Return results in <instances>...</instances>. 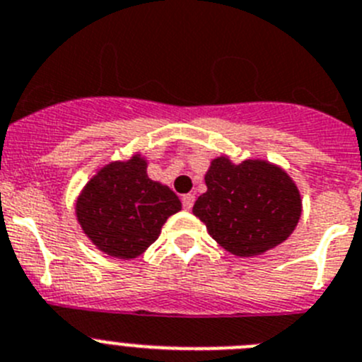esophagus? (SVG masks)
<instances>
[{
    "label": "esophagus",
    "instance_id": "34e87169",
    "mask_svg": "<svg viewBox=\"0 0 362 362\" xmlns=\"http://www.w3.org/2000/svg\"><path fill=\"white\" fill-rule=\"evenodd\" d=\"M182 204H184L185 211H191V207H193L194 204V194H184V197H182Z\"/></svg>",
    "mask_w": 362,
    "mask_h": 362
}]
</instances>
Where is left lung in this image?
Here are the masks:
<instances>
[{"mask_svg": "<svg viewBox=\"0 0 362 362\" xmlns=\"http://www.w3.org/2000/svg\"><path fill=\"white\" fill-rule=\"evenodd\" d=\"M207 191L193 214L205 223L214 242L240 258L274 249L294 233L303 202L291 175L259 158L234 164L227 155L211 160Z\"/></svg>", "mask_w": 362, "mask_h": 362, "instance_id": "left-lung-1", "label": "left lung"}]
</instances>
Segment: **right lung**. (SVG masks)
<instances>
[{
    "mask_svg": "<svg viewBox=\"0 0 362 362\" xmlns=\"http://www.w3.org/2000/svg\"><path fill=\"white\" fill-rule=\"evenodd\" d=\"M182 204L168 185L148 177V160L135 153L112 160L93 175L76 200V216L100 252L133 259L148 250Z\"/></svg>",
    "mask_w": 362,
    "mask_h": 362,
    "instance_id": "right-lung-1",
    "label": "right lung"
}]
</instances>
